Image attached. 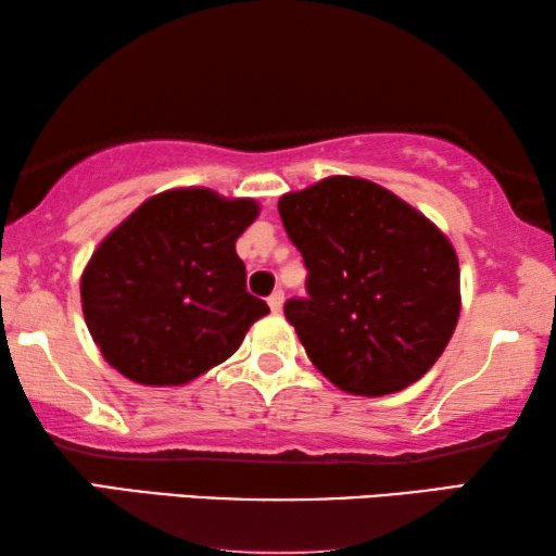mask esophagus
<instances>
[{
    "label": "esophagus",
    "instance_id": "esophagus-1",
    "mask_svg": "<svg viewBox=\"0 0 556 556\" xmlns=\"http://www.w3.org/2000/svg\"><path fill=\"white\" fill-rule=\"evenodd\" d=\"M267 304H269L271 312L279 314L281 312V304H285V292H281V289H277V292H271V296L267 299Z\"/></svg>",
    "mask_w": 556,
    "mask_h": 556
}]
</instances>
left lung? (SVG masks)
I'll return each instance as SVG.
<instances>
[{
  "label": "left lung",
  "mask_w": 556,
  "mask_h": 556,
  "mask_svg": "<svg viewBox=\"0 0 556 556\" xmlns=\"http://www.w3.org/2000/svg\"><path fill=\"white\" fill-rule=\"evenodd\" d=\"M302 252L306 299L287 321L341 391L389 395L430 371L460 316V267L447 237L391 190L333 175L279 198Z\"/></svg>",
  "instance_id": "8db88e82"
}]
</instances>
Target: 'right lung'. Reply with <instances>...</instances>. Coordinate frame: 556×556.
<instances>
[{
  "mask_svg": "<svg viewBox=\"0 0 556 556\" xmlns=\"http://www.w3.org/2000/svg\"><path fill=\"white\" fill-rule=\"evenodd\" d=\"M260 215L207 188L148 198L99 244L81 275L88 331L130 381L182 386L230 358L269 314L247 292L235 242Z\"/></svg>",
  "mask_w": 556,
  "mask_h": 556,
  "instance_id": "right-lung-1",
  "label": "right lung"
}]
</instances>
